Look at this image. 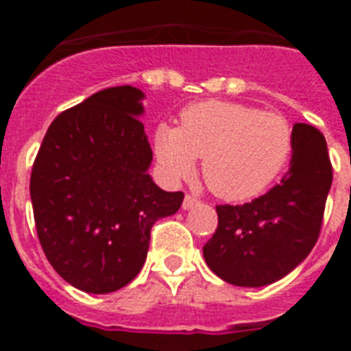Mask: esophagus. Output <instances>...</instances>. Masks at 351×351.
<instances>
[{
	"label": "esophagus",
	"mask_w": 351,
	"mask_h": 351,
	"mask_svg": "<svg viewBox=\"0 0 351 351\" xmlns=\"http://www.w3.org/2000/svg\"><path fill=\"white\" fill-rule=\"evenodd\" d=\"M198 198L191 197V195H186L184 200H182V209H193L195 206H198Z\"/></svg>",
	"instance_id": "esophagus-1"
}]
</instances>
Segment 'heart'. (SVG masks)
<instances>
[{
    "label": "heart",
    "instance_id": "heart-1",
    "mask_svg": "<svg viewBox=\"0 0 351 351\" xmlns=\"http://www.w3.org/2000/svg\"><path fill=\"white\" fill-rule=\"evenodd\" d=\"M154 151L170 181L188 178L195 158L213 193L246 200L281 173L291 153V130L278 114L234 101H202L181 114V126L161 125Z\"/></svg>",
    "mask_w": 351,
    "mask_h": 351
}]
</instances>
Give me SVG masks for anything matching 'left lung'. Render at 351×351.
Segmentation results:
<instances>
[{"mask_svg":"<svg viewBox=\"0 0 351 351\" xmlns=\"http://www.w3.org/2000/svg\"><path fill=\"white\" fill-rule=\"evenodd\" d=\"M332 184L327 142L315 126L291 130L287 176L243 206H218V228L204 246L210 271L235 287H265L281 280L318 241Z\"/></svg>","mask_w":351,"mask_h":351,"instance_id":"8db88e82","label":"left lung"}]
</instances>
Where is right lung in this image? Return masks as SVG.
Returning <instances> with one entry per match:
<instances>
[{
  "label": "right lung",
  "instance_id": "obj_1",
  "mask_svg": "<svg viewBox=\"0 0 351 351\" xmlns=\"http://www.w3.org/2000/svg\"><path fill=\"white\" fill-rule=\"evenodd\" d=\"M144 93H95L52 121L29 181L36 234L54 271L88 293H110L141 272L151 228L184 193L147 173L153 149L138 117Z\"/></svg>",
  "mask_w": 351,
  "mask_h": 351
}]
</instances>
